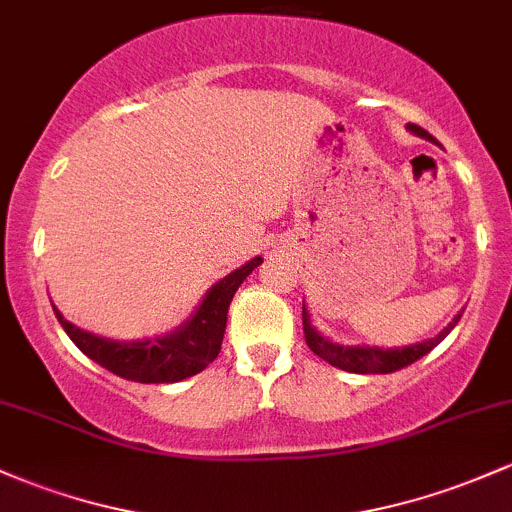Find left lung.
<instances>
[{
    "instance_id": "8db88e82",
    "label": "left lung",
    "mask_w": 512,
    "mask_h": 512,
    "mask_svg": "<svg viewBox=\"0 0 512 512\" xmlns=\"http://www.w3.org/2000/svg\"><path fill=\"white\" fill-rule=\"evenodd\" d=\"M408 131L415 133V136L420 138H430V133L425 131V128L415 126V123H408ZM303 316V338H306V345L311 347L313 355H318L320 359H325L328 364H333V367L342 369V372H352V374H391V372H398V369L408 367V364L418 362L420 357H425L432 347L440 345L442 340L447 338L449 330L457 325V320L462 318V313H459L457 318L452 320V323L447 325L445 330H442L437 338H432L428 342H418V345H411V347H401V350H381V347H345V345H338V342H330L325 338H320V333H316V328L311 325V320H308V311L306 306H303L301 311Z\"/></svg>"
}]
</instances>
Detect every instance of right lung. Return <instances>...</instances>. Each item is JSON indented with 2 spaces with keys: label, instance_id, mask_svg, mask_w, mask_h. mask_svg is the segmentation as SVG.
I'll list each match as a JSON object with an SVG mask.
<instances>
[{
  "label": "right lung",
  "instance_id": "obj_1",
  "mask_svg": "<svg viewBox=\"0 0 512 512\" xmlns=\"http://www.w3.org/2000/svg\"><path fill=\"white\" fill-rule=\"evenodd\" d=\"M260 262L262 257H255L245 267L223 277L201 301L194 318L167 338L143 342H114L97 338V335L67 323L60 316V311H55V306L53 311L65 333L70 335V340L80 347L84 355L109 369L111 374L128 381H140V384H174V381L199 374L218 357L223 333H226L230 301H233L238 286L245 282L247 274Z\"/></svg>",
  "mask_w": 512,
  "mask_h": 512
}]
</instances>
